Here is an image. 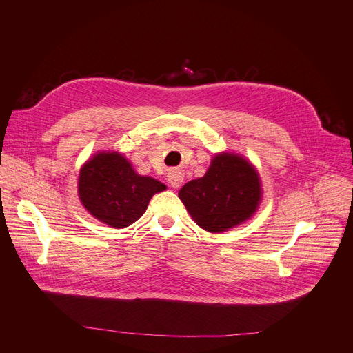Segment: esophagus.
Listing matches in <instances>:
<instances>
[{
	"label": "esophagus",
	"instance_id": "34e87169",
	"mask_svg": "<svg viewBox=\"0 0 353 353\" xmlns=\"http://www.w3.org/2000/svg\"><path fill=\"white\" fill-rule=\"evenodd\" d=\"M183 181H184L183 172H179V170H176V169L169 170V174H168V183H169L170 185H172L174 188L181 187V184H183Z\"/></svg>",
	"mask_w": 353,
	"mask_h": 353
}]
</instances>
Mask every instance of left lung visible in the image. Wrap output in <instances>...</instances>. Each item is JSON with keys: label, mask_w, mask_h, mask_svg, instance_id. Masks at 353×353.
<instances>
[{"label": "left lung", "mask_w": 353, "mask_h": 353, "mask_svg": "<svg viewBox=\"0 0 353 353\" xmlns=\"http://www.w3.org/2000/svg\"><path fill=\"white\" fill-rule=\"evenodd\" d=\"M178 196L199 227L222 232L253 215L261 201V183L243 157L222 153L212 160L205 176L190 181Z\"/></svg>", "instance_id": "obj_1"}]
</instances>
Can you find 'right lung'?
Wrapping results in <instances>:
<instances>
[{
  "label": "right lung",
  "mask_w": 353,
  "mask_h": 353,
  "mask_svg": "<svg viewBox=\"0 0 353 353\" xmlns=\"http://www.w3.org/2000/svg\"><path fill=\"white\" fill-rule=\"evenodd\" d=\"M165 184L138 175L119 153H99L81 169L78 191L92 216L113 228H125L143 216L148 201Z\"/></svg>",
  "instance_id": "right-lung-1"
}]
</instances>
